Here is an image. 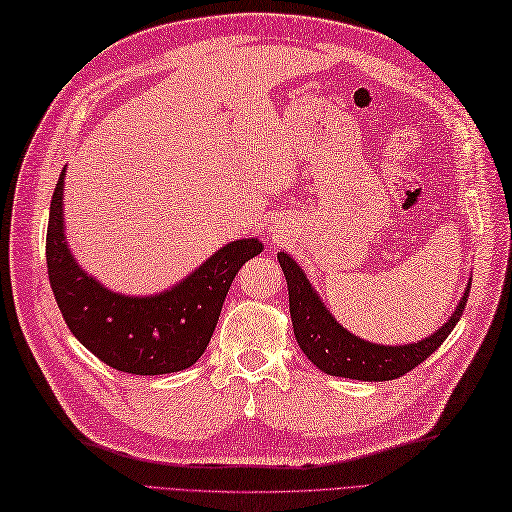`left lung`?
Returning a JSON list of instances; mask_svg holds the SVG:
<instances>
[{"label":"left lung","instance_id":"left-lung-1","mask_svg":"<svg viewBox=\"0 0 512 512\" xmlns=\"http://www.w3.org/2000/svg\"><path fill=\"white\" fill-rule=\"evenodd\" d=\"M277 259L288 281L290 319L301 352L310 358V363L330 376L367 380V383H383V380L405 376L413 367L427 361L444 343V339L453 332L455 323L460 321L466 301H469L471 279L460 303L442 328L416 343L380 345L365 341L343 328L334 319V314L325 308L323 299L310 284L303 268L288 253H277Z\"/></svg>","mask_w":512,"mask_h":512}]
</instances>
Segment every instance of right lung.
<instances>
[{"label":"right lung","instance_id":"right-lung-1","mask_svg":"<svg viewBox=\"0 0 512 512\" xmlns=\"http://www.w3.org/2000/svg\"><path fill=\"white\" fill-rule=\"evenodd\" d=\"M61 171L50 202L46 262L50 286L70 332L118 372L158 376L187 369L204 354L237 270L264 250L257 237L235 239L178 284L156 295L105 288L76 262L65 239Z\"/></svg>","mask_w":512,"mask_h":512}]
</instances>
